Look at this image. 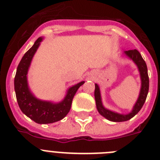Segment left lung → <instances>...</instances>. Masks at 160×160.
<instances>
[{
    "instance_id": "obj_1",
    "label": "left lung",
    "mask_w": 160,
    "mask_h": 160,
    "mask_svg": "<svg viewBox=\"0 0 160 160\" xmlns=\"http://www.w3.org/2000/svg\"><path fill=\"white\" fill-rule=\"evenodd\" d=\"M125 54L130 58H132L135 62V63L137 64V67H138L142 82L140 96H139L138 100H137V103L135 105L132 111L130 113L124 115V114L117 113V112H113L112 111L105 109L103 105H102V100H101V94L99 87H98V85L95 84L94 97L95 101H96L97 109H98V112H99V113L101 115L105 117L106 119L109 120L111 121H114V122H122V121H128V120L131 119L132 117H134L136 114L138 113L139 111L143 107V104H144L145 101H146V98H147L148 93L149 78L148 74V68L147 65H146V62H145V61L142 58L140 53L137 50H129V51H125Z\"/></svg>"
}]
</instances>
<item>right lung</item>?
I'll return each mask as SVG.
<instances>
[{
    "label": "right lung",
    "instance_id": "1",
    "mask_svg": "<svg viewBox=\"0 0 160 160\" xmlns=\"http://www.w3.org/2000/svg\"><path fill=\"white\" fill-rule=\"evenodd\" d=\"M41 40L42 38H39L20 60L14 79V87L17 102L22 112L38 124H50L60 121L66 117L70 109L74 94L85 82L70 87L65 99L58 104L36 99L28 87L27 73L32 57L39 48Z\"/></svg>",
    "mask_w": 160,
    "mask_h": 160
}]
</instances>
